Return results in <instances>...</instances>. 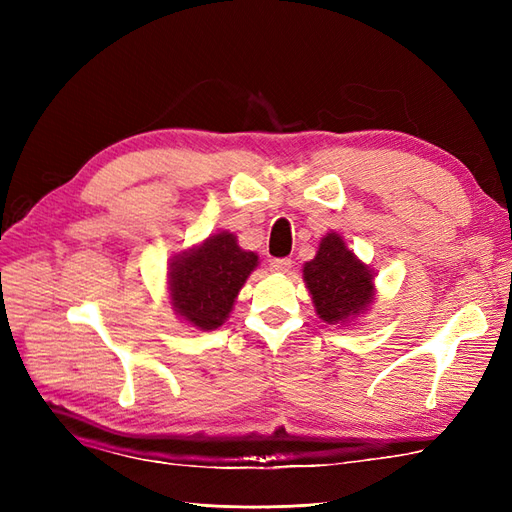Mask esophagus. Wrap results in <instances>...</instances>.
I'll use <instances>...</instances> for the list:
<instances>
[{"label": "esophagus", "mask_w": 512, "mask_h": 512, "mask_svg": "<svg viewBox=\"0 0 512 512\" xmlns=\"http://www.w3.org/2000/svg\"><path fill=\"white\" fill-rule=\"evenodd\" d=\"M269 267L273 273H288L292 269V260L290 258H275V260H271Z\"/></svg>", "instance_id": "esophagus-1"}]
</instances>
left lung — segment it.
I'll return each mask as SVG.
<instances>
[{"label":"left lung","mask_w":512,"mask_h":512,"mask_svg":"<svg viewBox=\"0 0 512 512\" xmlns=\"http://www.w3.org/2000/svg\"><path fill=\"white\" fill-rule=\"evenodd\" d=\"M303 280L316 314L329 324H348L374 301V273L356 258L337 232L320 241L314 260L305 262Z\"/></svg>","instance_id":"left-lung-1"}]
</instances>
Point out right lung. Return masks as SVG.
Returning a JSON list of instances; mask_svg holds the SVG:
<instances>
[{"mask_svg":"<svg viewBox=\"0 0 512 512\" xmlns=\"http://www.w3.org/2000/svg\"><path fill=\"white\" fill-rule=\"evenodd\" d=\"M256 267L258 256L241 250L237 237L228 230L177 254L168 271L175 314L200 331L222 327L239 290Z\"/></svg>","mask_w":512,"mask_h":512,"instance_id":"1","label":"right lung"}]
</instances>
